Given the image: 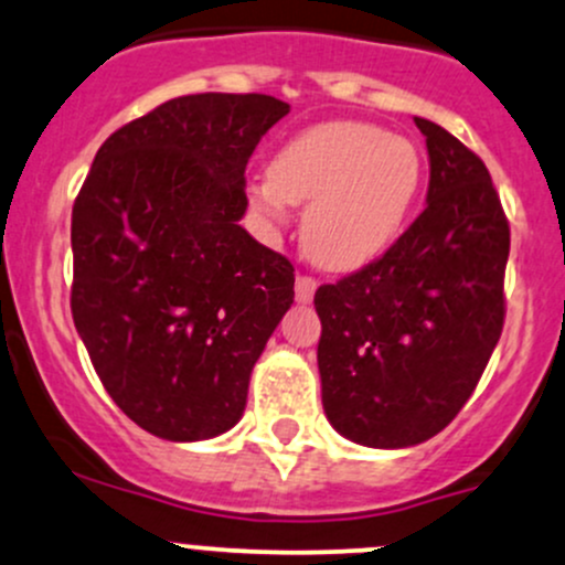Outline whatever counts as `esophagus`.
<instances>
[{"label":"esophagus","instance_id":"1","mask_svg":"<svg viewBox=\"0 0 565 565\" xmlns=\"http://www.w3.org/2000/svg\"><path fill=\"white\" fill-rule=\"evenodd\" d=\"M315 290H318V280H315V277H307V275L296 277V301H299V305H309Z\"/></svg>","mask_w":565,"mask_h":565}]
</instances>
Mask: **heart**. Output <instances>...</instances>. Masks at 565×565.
<instances>
[{"label": "heart", "instance_id": "b5f03b06", "mask_svg": "<svg viewBox=\"0 0 565 565\" xmlns=\"http://www.w3.org/2000/svg\"><path fill=\"white\" fill-rule=\"evenodd\" d=\"M426 163L406 137L361 120L309 126L280 145L269 178L253 180L247 199L269 223L290 204H307L301 242L329 271H355L385 256L404 232Z\"/></svg>", "mask_w": 565, "mask_h": 565}]
</instances>
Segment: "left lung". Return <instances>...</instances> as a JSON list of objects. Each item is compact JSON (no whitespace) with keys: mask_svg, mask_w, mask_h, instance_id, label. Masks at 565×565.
<instances>
[{"mask_svg":"<svg viewBox=\"0 0 565 565\" xmlns=\"http://www.w3.org/2000/svg\"><path fill=\"white\" fill-rule=\"evenodd\" d=\"M426 137V210L385 256L333 285L315 309L326 417L344 439L398 450L450 426L503 329L509 221L488 167L450 131Z\"/></svg>","mask_w":565,"mask_h":565,"instance_id":"8db88e82","label":"left lung"}]
</instances>
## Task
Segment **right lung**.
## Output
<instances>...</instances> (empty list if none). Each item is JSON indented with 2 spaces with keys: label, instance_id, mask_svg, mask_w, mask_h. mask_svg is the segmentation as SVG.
Here are the masks:
<instances>
[{
  "label": "right lung",
  "instance_id": "1",
  "mask_svg": "<svg viewBox=\"0 0 565 565\" xmlns=\"http://www.w3.org/2000/svg\"><path fill=\"white\" fill-rule=\"evenodd\" d=\"M288 113L266 94L163 102L105 139L75 199V329L113 402L159 439L234 428L294 305V264L239 226L247 161Z\"/></svg>",
  "mask_w": 565,
  "mask_h": 565
}]
</instances>
